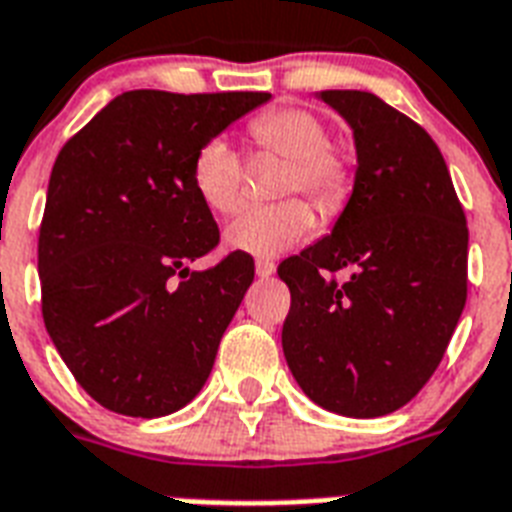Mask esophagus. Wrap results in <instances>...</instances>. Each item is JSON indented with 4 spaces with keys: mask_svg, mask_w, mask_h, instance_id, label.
I'll list each match as a JSON object with an SVG mask.
<instances>
[{
    "mask_svg": "<svg viewBox=\"0 0 512 512\" xmlns=\"http://www.w3.org/2000/svg\"><path fill=\"white\" fill-rule=\"evenodd\" d=\"M256 275H259V277H272V275H275V261H269V259H259V261H256Z\"/></svg>",
    "mask_w": 512,
    "mask_h": 512,
    "instance_id": "34e87169",
    "label": "esophagus"
}]
</instances>
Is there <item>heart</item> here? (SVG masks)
Here are the masks:
<instances>
[{"label":"heart","instance_id":"heart-1","mask_svg":"<svg viewBox=\"0 0 512 512\" xmlns=\"http://www.w3.org/2000/svg\"><path fill=\"white\" fill-rule=\"evenodd\" d=\"M253 146L285 160L277 194H304L320 216L334 219L350 202L358 168L352 154L331 144L326 120L304 106H277L248 122ZM192 186L205 208L229 216L243 205V160L227 141L211 138L192 160ZM315 229V213L304 200H283L240 213L227 229V243L251 256H280L304 243Z\"/></svg>","mask_w":512,"mask_h":512}]
</instances>
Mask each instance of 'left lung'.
<instances>
[{
  "label": "left lung",
  "mask_w": 512,
  "mask_h": 512,
  "mask_svg": "<svg viewBox=\"0 0 512 512\" xmlns=\"http://www.w3.org/2000/svg\"><path fill=\"white\" fill-rule=\"evenodd\" d=\"M320 98L355 130L358 178L334 232L277 267L283 352L318 406L384 417L435 374L465 310V211L422 125L366 90Z\"/></svg>",
  "instance_id": "8db88e82"
}]
</instances>
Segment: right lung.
<instances>
[{
    "label": "right lung",
    "instance_id": "obj_1",
    "mask_svg": "<svg viewBox=\"0 0 512 512\" xmlns=\"http://www.w3.org/2000/svg\"><path fill=\"white\" fill-rule=\"evenodd\" d=\"M269 93L128 90L63 144L39 227L42 318L79 387L125 417H165L202 390L253 259L219 245L192 160Z\"/></svg>",
    "mask_w": 512,
    "mask_h": 512
}]
</instances>
